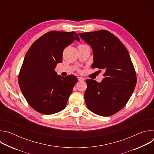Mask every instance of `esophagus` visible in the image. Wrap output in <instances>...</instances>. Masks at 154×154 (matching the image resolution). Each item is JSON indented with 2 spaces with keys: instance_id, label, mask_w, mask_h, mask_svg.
Instances as JSON below:
<instances>
[{
  "instance_id": "1",
  "label": "esophagus",
  "mask_w": 154,
  "mask_h": 154,
  "mask_svg": "<svg viewBox=\"0 0 154 154\" xmlns=\"http://www.w3.org/2000/svg\"><path fill=\"white\" fill-rule=\"evenodd\" d=\"M78 80H79V81H83V80H84V79H83L82 77H78Z\"/></svg>"
}]
</instances>
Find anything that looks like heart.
Returning <instances> with one entry per match:
<instances>
[{
    "label": "heart",
    "instance_id": "heart-1",
    "mask_svg": "<svg viewBox=\"0 0 154 154\" xmlns=\"http://www.w3.org/2000/svg\"><path fill=\"white\" fill-rule=\"evenodd\" d=\"M80 46H82V45H80Z\"/></svg>",
    "mask_w": 154,
    "mask_h": 154
}]
</instances>
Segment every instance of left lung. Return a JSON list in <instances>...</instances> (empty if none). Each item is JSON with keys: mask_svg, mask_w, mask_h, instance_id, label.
Segmentation results:
<instances>
[{"mask_svg": "<svg viewBox=\"0 0 154 154\" xmlns=\"http://www.w3.org/2000/svg\"><path fill=\"white\" fill-rule=\"evenodd\" d=\"M79 35L92 48V67L104 71V78L100 83L86 80V105L99 116L113 115L125 106L137 84L135 71L128 52L122 42L107 30L80 33Z\"/></svg>", "mask_w": 154, "mask_h": 154, "instance_id": "8db88e82", "label": "left lung"}]
</instances>
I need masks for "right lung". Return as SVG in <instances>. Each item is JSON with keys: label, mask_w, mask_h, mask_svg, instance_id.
<instances>
[{"label": "right lung", "mask_w": 154, "mask_h": 154, "mask_svg": "<svg viewBox=\"0 0 154 154\" xmlns=\"http://www.w3.org/2000/svg\"><path fill=\"white\" fill-rule=\"evenodd\" d=\"M74 40L80 41L74 32L51 31L35 41L25 56L19 87L29 104L40 113L54 114L66 106L77 78L57 75L55 68L62 61L63 50Z\"/></svg>", "instance_id": "add662e5"}]
</instances>
